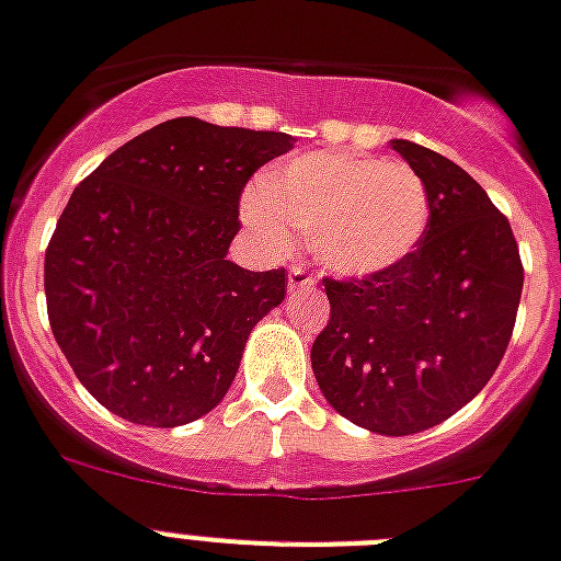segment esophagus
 I'll return each instance as SVG.
<instances>
[{
	"instance_id": "obj_1",
	"label": "esophagus",
	"mask_w": 561,
	"mask_h": 561,
	"mask_svg": "<svg viewBox=\"0 0 561 561\" xmlns=\"http://www.w3.org/2000/svg\"><path fill=\"white\" fill-rule=\"evenodd\" d=\"M317 285V276L302 265H294L288 273V290L290 294H299V290H308Z\"/></svg>"
}]
</instances>
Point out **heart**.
Returning <instances> with one entry per match:
<instances>
[{
    "label": "heart",
    "instance_id": "1",
    "mask_svg": "<svg viewBox=\"0 0 561 561\" xmlns=\"http://www.w3.org/2000/svg\"><path fill=\"white\" fill-rule=\"evenodd\" d=\"M242 214L271 251H288L302 233L324 271L368 279L416 251L431 199L399 159L317 150L267 171L244 193Z\"/></svg>",
    "mask_w": 561,
    "mask_h": 561
}]
</instances>
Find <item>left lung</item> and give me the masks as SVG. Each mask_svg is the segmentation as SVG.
Here are the masks:
<instances>
[{
	"label": "left lung",
	"mask_w": 561,
	"mask_h": 561,
	"mask_svg": "<svg viewBox=\"0 0 561 561\" xmlns=\"http://www.w3.org/2000/svg\"><path fill=\"white\" fill-rule=\"evenodd\" d=\"M431 219L402 265L324 279L331 319L310 347L324 399L353 425L408 436L454 416L491 382L519 310V248L477 179L408 139Z\"/></svg>",
	"instance_id": "obj_1"
}]
</instances>
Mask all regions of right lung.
<instances>
[{
    "instance_id": "right-lung-1",
    "label": "right lung",
    "mask_w": 561,
    "mask_h": 561,
    "mask_svg": "<svg viewBox=\"0 0 561 561\" xmlns=\"http://www.w3.org/2000/svg\"><path fill=\"white\" fill-rule=\"evenodd\" d=\"M294 148L276 130L179 116L113 150L70 193L48 251L56 345L99 404L176 427L222 402L253 324L285 299V267L228 259L248 179Z\"/></svg>"
}]
</instances>
